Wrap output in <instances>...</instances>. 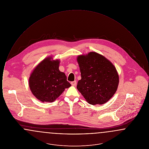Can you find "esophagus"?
<instances>
[{"label": "esophagus", "mask_w": 149, "mask_h": 149, "mask_svg": "<svg viewBox=\"0 0 149 149\" xmlns=\"http://www.w3.org/2000/svg\"><path fill=\"white\" fill-rule=\"evenodd\" d=\"M71 84L72 86H76V85H77V81H72V82H71Z\"/></svg>", "instance_id": "obj_1"}]
</instances>
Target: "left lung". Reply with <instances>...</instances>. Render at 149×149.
<instances>
[{
	"label": "left lung",
	"mask_w": 149,
	"mask_h": 149,
	"mask_svg": "<svg viewBox=\"0 0 149 149\" xmlns=\"http://www.w3.org/2000/svg\"><path fill=\"white\" fill-rule=\"evenodd\" d=\"M77 61L81 77L77 86L78 91L91 104L106 103L113 96L119 84L116 67L95 52L79 55Z\"/></svg>",
	"instance_id": "left-lung-1"
}]
</instances>
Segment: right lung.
<instances>
[{
	"label": "right lung",
	"mask_w": 149,
	"mask_h": 149,
	"mask_svg": "<svg viewBox=\"0 0 149 149\" xmlns=\"http://www.w3.org/2000/svg\"><path fill=\"white\" fill-rule=\"evenodd\" d=\"M59 60L47 57L38 64L29 78L32 93L42 102H53L71 84L65 73L59 70Z\"/></svg>",
	"instance_id": "add662e5"
}]
</instances>
